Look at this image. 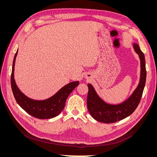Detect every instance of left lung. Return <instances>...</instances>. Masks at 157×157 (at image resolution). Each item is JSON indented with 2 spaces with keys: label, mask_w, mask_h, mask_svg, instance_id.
<instances>
[{
  "label": "left lung",
  "mask_w": 157,
  "mask_h": 157,
  "mask_svg": "<svg viewBox=\"0 0 157 157\" xmlns=\"http://www.w3.org/2000/svg\"><path fill=\"white\" fill-rule=\"evenodd\" d=\"M133 46L140 59L141 74L138 86L129 98L121 104L110 105L103 101L92 85L88 84L87 108L90 115L97 121L109 124L121 121L132 114L139 105L146 81L145 61L139 45L134 43Z\"/></svg>",
  "instance_id": "left-lung-1"
}]
</instances>
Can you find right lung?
<instances>
[{"label": "right lung", "mask_w": 157, "mask_h": 157, "mask_svg": "<svg viewBox=\"0 0 157 157\" xmlns=\"http://www.w3.org/2000/svg\"><path fill=\"white\" fill-rule=\"evenodd\" d=\"M17 50L14 56L11 74V87L13 96L17 104L30 115L39 119H49L58 116L65 107L66 99L71 92L77 87L79 82H71L54 94L44 100H34L27 97L17 88L14 80V65Z\"/></svg>", "instance_id": "right-lung-1"}]
</instances>
